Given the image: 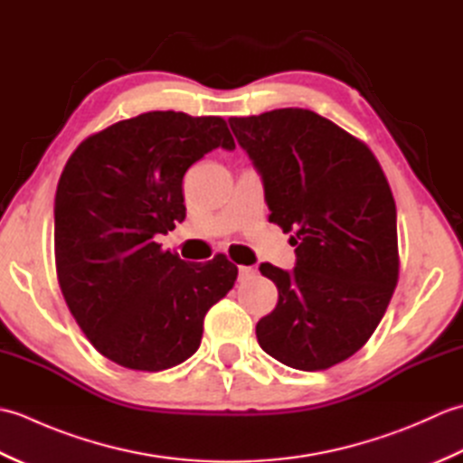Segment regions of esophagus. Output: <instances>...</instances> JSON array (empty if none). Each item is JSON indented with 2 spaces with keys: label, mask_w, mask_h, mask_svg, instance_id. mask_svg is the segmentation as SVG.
Wrapping results in <instances>:
<instances>
[{
  "label": "esophagus",
  "mask_w": 463,
  "mask_h": 463,
  "mask_svg": "<svg viewBox=\"0 0 463 463\" xmlns=\"http://www.w3.org/2000/svg\"><path fill=\"white\" fill-rule=\"evenodd\" d=\"M254 272H257V270H254V267H239V279L241 280L249 279V277H252Z\"/></svg>",
  "instance_id": "obj_1"
}]
</instances>
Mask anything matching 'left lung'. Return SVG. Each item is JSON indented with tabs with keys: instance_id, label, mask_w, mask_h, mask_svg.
<instances>
[{
	"instance_id": "left-lung-1",
	"label": "left lung",
	"mask_w": 463,
	"mask_h": 463,
	"mask_svg": "<svg viewBox=\"0 0 463 463\" xmlns=\"http://www.w3.org/2000/svg\"><path fill=\"white\" fill-rule=\"evenodd\" d=\"M262 176L269 221L297 247L294 269L260 272L279 302L257 324L260 348L290 368L317 372L356 354L398 284L396 203L376 156L356 137L308 109L231 117Z\"/></svg>"
}]
</instances>
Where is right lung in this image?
I'll use <instances>...</instances> for the list:
<instances>
[{"mask_svg": "<svg viewBox=\"0 0 463 463\" xmlns=\"http://www.w3.org/2000/svg\"><path fill=\"white\" fill-rule=\"evenodd\" d=\"M234 139L222 117L151 111L95 133L55 193V267L73 318L123 368L161 372L199 350L203 320L239 269L184 262L155 241L184 221L183 176Z\"/></svg>", "mask_w": 463, "mask_h": 463, "instance_id": "add662e5", "label": "right lung"}]
</instances>
